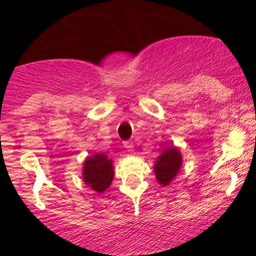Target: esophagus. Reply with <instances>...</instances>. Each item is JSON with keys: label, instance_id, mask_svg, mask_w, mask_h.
<instances>
[{"label": "esophagus", "instance_id": "esophagus-1", "mask_svg": "<svg viewBox=\"0 0 256 256\" xmlns=\"http://www.w3.org/2000/svg\"><path fill=\"white\" fill-rule=\"evenodd\" d=\"M124 148H126L128 151H132L133 148H134V144H133L132 141H126L124 142Z\"/></svg>", "mask_w": 256, "mask_h": 256}]
</instances>
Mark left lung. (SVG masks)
<instances>
[{
    "instance_id": "left-lung-1",
    "label": "left lung",
    "mask_w": 256,
    "mask_h": 256,
    "mask_svg": "<svg viewBox=\"0 0 256 256\" xmlns=\"http://www.w3.org/2000/svg\"><path fill=\"white\" fill-rule=\"evenodd\" d=\"M180 166H182V155L180 150L176 148H165L154 165L156 180L162 186H168L176 178Z\"/></svg>"
}]
</instances>
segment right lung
Here are the masks:
<instances>
[{"label":"right lung","instance_id":"right-lung-1","mask_svg":"<svg viewBox=\"0 0 256 256\" xmlns=\"http://www.w3.org/2000/svg\"><path fill=\"white\" fill-rule=\"evenodd\" d=\"M114 178L112 160L105 154H96L84 160L83 164V180L94 191H106L110 187Z\"/></svg>","mask_w":256,"mask_h":256}]
</instances>
